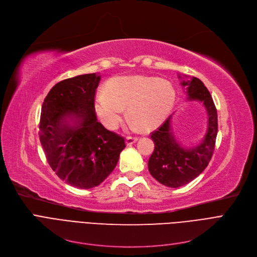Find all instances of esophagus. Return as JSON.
<instances>
[{"label":"esophagus","mask_w":257,"mask_h":257,"mask_svg":"<svg viewBox=\"0 0 257 257\" xmlns=\"http://www.w3.org/2000/svg\"><path fill=\"white\" fill-rule=\"evenodd\" d=\"M137 142H138V138L128 137V138L126 139V145H127V146H131V145H133L134 143H137Z\"/></svg>","instance_id":"34e87169"}]
</instances>
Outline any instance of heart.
<instances>
[{
    "mask_svg": "<svg viewBox=\"0 0 257 257\" xmlns=\"http://www.w3.org/2000/svg\"><path fill=\"white\" fill-rule=\"evenodd\" d=\"M176 100V91L168 80L133 75L108 81L106 91L96 97V111L105 127L115 129L128 116L144 131L159 126L168 117Z\"/></svg>",
    "mask_w": 257,
    "mask_h": 257,
    "instance_id": "obj_1",
    "label": "heart"
}]
</instances>
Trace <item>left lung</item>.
<instances>
[{
	"mask_svg": "<svg viewBox=\"0 0 257 257\" xmlns=\"http://www.w3.org/2000/svg\"><path fill=\"white\" fill-rule=\"evenodd\" d=\"M186 101L202 104L207 114L204 138L196 145L185 147L177 140L172 127L173 112L151 136L155 149L148 163L152 176L168 187H180L193 181L205 170L214 150L218 133V113L204 83L196 77L179 75Z\"/></svg>",
	"mask_w": 257,
	"mask_h": 257,
	"instance_id": "1",
	"label": "left lung"
}]
</instances>
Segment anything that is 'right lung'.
Here are the masks:
<instances>
[{"mask_svg":"<svg viewBox=\"0 0 257 257\" xmlns=\"http://www.w3.org/2000/svg\"><path fill=\"white\" fill-rule=\"evenodd\" d=\"M100 73L60 81L46 97L40 115L39 139L52 170L78 188L102 183L114 170L124 138L108 131L94 112Z\"/></svg>","mask_w":257,"mask_h":257,"instance_id":"1","label":"right lung"}]
</instances>
